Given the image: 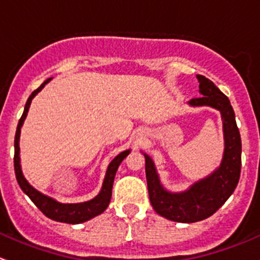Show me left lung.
<instances>
[{
    "label": "left lung",
    "mask_w": 260,
    "mask_h": 260,
    "mask_svg": "<svg viewBox=\"0 0 260 260\" xmlns=\"http://www.w3.org/2000/svg\"><path fill=\"white\" fill-rule=\"evenodd\" d=\"M199 92L190 106H210L220 111L223 120L224 154L220 165L210 175L197 181L185 191H168L160 183L156 168L149 155L145 156V173L149 198L159 215L179 223H195L213 215L238 185L242 168V140L229 99L203 75H197Z\"/></svg>",
    "instance_id": "1"
}]
</instances>
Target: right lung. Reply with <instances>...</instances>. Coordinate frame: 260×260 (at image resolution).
I'll return each instance as SVG.
<instances>
[{
	"label": "right lung",
	"instance_id": "obj_1",
	"mask_svg": "<svg viewBox=\"0 0 260 260\" xmlns=\"http://www.w3.org/2000/svg\"><path fill=\"white\" fill-rule=\"evenodd\" d=\"M52 79V77H51ZM51 79H47L41 86L37 90H35L31 93L30 98H28L27 103L25 105V110H23L22 116H21L20 121H18L17 129H16V135H15V157H13V162H15V174L16 179H17V183L20 185V188L22 189V191L27 195L28 198L34 202V204L39 208L47 218L52 219V220L61 221V223H68V224H80L84 223V221L90 220L93 216L99 215V214L104 213V210L109 207V203H110L111 194H112V184H114L115 174H116L117 168L121 164L122 160L129 155L130 150H125V151L120 152L116 157L109 164L108 170H106L105 179H104L103 188H101L100 192L96 195L93 199L89 200V202L84 203H76V204H62V203L56 202L52 198L44 195L42 192H40L39 190H36L34 186H31L28 184V181L26 180L25 176H23L22 170H21V164H20V145H18V141H20V134H21V127H22L23 121H25L26 116H27L28 109H30L31 101L37 93L40 92L45 87V85L47 82L51 81Z\"/></svg>",
	"mask_w": 260,
	"mask_h": 260
}]
</instances>
